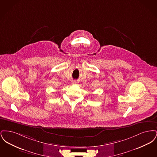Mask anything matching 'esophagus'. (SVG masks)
Here are the masks:
<instances>
[{
	"instance_id": "1",
	"label": "esophagus",
	"mask_w": 157,
	"mask_h": 157,
	"mask_svg": "<svg viewBox=\"0 0 157 157\" xmlns=\"http://www.w3.org/2000/svg\"><path fill=\"white\" fill-rule=\"evenodd\" d=\"M77 83H78V82H76V81H74V82H72V84H73V85H76Z\"/></svg>"
}]
</instances>
